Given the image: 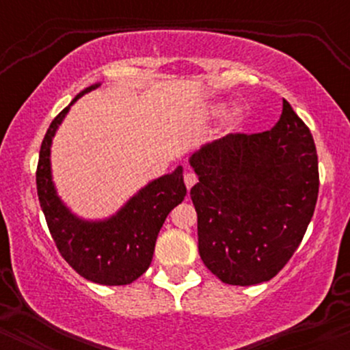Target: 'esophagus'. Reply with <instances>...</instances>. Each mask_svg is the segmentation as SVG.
<instances>
[{
    "mask_svg": "<svg viewBox=\"0 0 350 350\" xmlns=\"http://www.w3.org/2000/svg\"><path fill=\"white\" fill-rule=\"evenodd\" d=\"M196 183H198V176H196L194 172H186V174H184V184H186L187 191H191V187L194 186Z\"/></svg>",
    "mask_w": 350,
    "mask_h": 350,
    "instance_id": "1",
    "label": "esophagus"
}]
</instances>
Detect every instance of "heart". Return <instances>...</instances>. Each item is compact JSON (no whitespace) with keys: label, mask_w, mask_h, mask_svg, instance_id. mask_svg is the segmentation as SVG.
Instances as JSON below:
<instances>
[{"label":"heart","mask_w":350,"mask_h":350,"mask_svg":"<svg viewBox=\"0 0 350 350\" xmlns=\"http://www.w3.org/2000/svg\"><path fill=\"white\" fill-rule=\"evenodd\" d=\"M227 110H228V103H226V102H217V103H212V105L208 107V113H211L212 116L226 115ZM243 122H245L243 110L235 108V110L227 116L226 131L227 133H237V131L243 126Z\"/></svg>","instance_id":"heart-1"}]
</instances>
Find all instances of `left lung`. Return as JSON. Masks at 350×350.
<instances>
[{
  "label": "left lung",
  "mask_w": 350,
  "mask_h": 350,
  "mask_svg": "<svg viewBox=\"0 0 350 350\" xmlns=\"http://www.w3.org/2000/svg\"><path fill=\"white\" fill-rule=\"evenodd\" d=\"M199 183V255L220 281L271 280L299 247L314 214L319 171L311 131L283 100L263 133L227 135L189 158Z\"/></svg>",
  "instance_id": "8db88e82"
}]
</instances>
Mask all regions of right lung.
Listing matches in <instances>:
<instances>
[{
  "instance_id": "obj_1",
  "label": "right lung",
  "mask_w": 350,
  "mask_h": 350,
  "mask_svg": "<svg viewBox=\"0 0 350 350\" xmlns=\"http://www.w3.org/2000/svg\"><path fill=\"white\" fill-rule=\"evenodd\" d=\"M87 87L52 120L39 151L36 184L47 227L67 263L88 281L107 286L130 284L151 265L156 239L170 212L186 198L183 166L139 189L115 215L105 220H85L72 214L52 183L51 144L67 111L87 92Z\"/></svg>"
}]
</instances>
